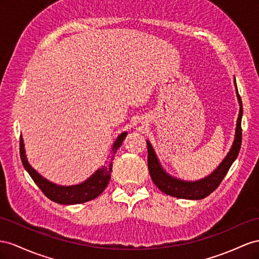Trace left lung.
Masks as SVG:
<instances>
[{
  "mask_svg": "<svg viewBox=\"0 0 259 259\" xmlns=\"http://www.w3.org/2000/svg\"><path fill=\"white\" fill-rule=\"evenodd\" d=\"M234 84L236 88L235 78ZM236 96L240 103V114H238V118L236 121V129H235V137L233 144L229 151L227 156L224 157V160L220 163V165L212 171V173L196 182H186L178 180L176 177H173L168 175L166 171L164 170L162 165L157 160V156L154 152V149L152 148V145L149 141H147L148 144V166L149 171L152 181L156 185V187L160 189L162 193L169 195L171 197L181 198V199H190V200H199V199H203L207 196H209L211 193L218 188L219 185L221 184L224 176L227 175L229 171L231 165L236 160L238 155V152L241 149L242 144V116H243V107H242V101L241 96L238 94L237 88H236Z\"/></svg>",
  "mask_w": 259,
  "mask_h": 259,
  "instance_id": "left-lung-1",
  "label": "left lung"
}]
</instances>
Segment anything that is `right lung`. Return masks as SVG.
I'll use <instances>...</instances> for the list:
<instances>
[{
    "instance_id": "1",
    "label": "right lung",
    "mask_w": 259,
    "mask_h": 259,
    "mask_svg": "<svg viewBox=\"0 0 259 259\" xmlns=\"http://www.w3.org/2000/svg\"><path fill=\"white\" fill-rule=\"evenodd\" d=\"M127 132H122L118 136L115 143L112 144L110 151V160L106 163L104 166L98 168L94 174L90 176L88 180L81 184L72 185V186H59L46 180L40 174L36 171L30 166L27 158L25 154L24 141L21 137V142H19V153H21L22 163L25 169L28 171V174L32 178V181L36 183L37 186L40 188L46 197H48L50 200L61 204H76L83 203L86 201L93 200L96 197L101 195L110 180V173L112 170V161H114V155L117 150L120 147L122 141L124 140Z\"/></svg>"
}]
</instances>
